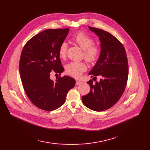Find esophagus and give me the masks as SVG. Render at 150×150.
Returning <instances> with one entry per match:
<instances>
[{"label": "esophagus", "instance_id": "34e87169", "mask_svg": "<svg viewBox=\"0 0 150 150\" xmlns=\"http://www.w3.org/2000/svg\"><path fill=\"white\" fill-rule=\"evenodd\" d=\"M82 82L81 81H80V80H76V85H79L80 84H81Z\"/></svg>", "mask_w": 150, "mask_h": 150}]
</instances>
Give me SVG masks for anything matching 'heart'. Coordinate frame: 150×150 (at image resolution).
Segmentation results:
<instances>
[{"label": "heart", "mask_w": 150, "mask_h": 150, "mask_svg": "<svg viewBox=\"0 0 150 150\" xmlns=\"http://www.w3.org/2000/svg\"><path fill=\"white\" fill-rule=\"evenodd\" d=\"M72 41L83 50V57L88 62L96 61L100 54V47L93 44V39L83 32L77 33L72 37ZM67 44L63 42L59 47V56L61 58H65L67 54ZM86 64L82 62L72 61L66 66V72L74 77L79 78L82 73L86 70Z\"/></svg>", "instance_id": "heart-1"}]
</instances>
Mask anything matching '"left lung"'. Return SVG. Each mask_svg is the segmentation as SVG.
<instances>
[{
	"label": "left lung",
	"mask_w": 150,
	"mask_h": 150,
	"mask_svg": "<svg viewBox=\"0 0 150 150\" xmlns=\"http://www.w3.org/2000/svg\"><path fill=\"white\" fill-rule=\"evenodd\" d=\"M89 29L98 37L101 50L88 74L93 80L98 76L100 81L87 82L91 91L82 97V101L85 106L99 112L111 108L122 96L128 80V64L124 47L115 36L101 29Z\"/></svg>",
	"instance_id": "left-lung-1"
}]
</instances>
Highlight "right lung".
<instances>
[{
    "instance_id": "right-lung-1",
    "label": "right lung",
    "mask_w": 150,
    "mask_h": 150,
    "mask_svg": "<svg viewBox=\"0 0 150 150\" xmlns=\"http://www.w3.org/2000/svg\"><path fill=\"white\" fill-rule=\"evenodd\" d=\"M69 31V28L45 30L31 38L21 53L19 73L23 89L30 100L45 111L61 106L75 84V80L69 76L55 81L50 78L52 70L61 75L64 70L58 50Z\"/></svg>"
}]
</instances>
